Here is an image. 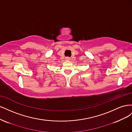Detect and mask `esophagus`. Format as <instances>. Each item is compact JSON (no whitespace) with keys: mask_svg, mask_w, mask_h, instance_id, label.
I'll list each match as a JSON object with an SVG mask.
<instances>
[{"mask_svg":"<svg viewBox=\"0 0 132 132\" xmlns=\"http://www.w3.org/2000/svg\"><path fill=\"white\" fill-rule=\"evenodd\" d=\"M65 59L67 60V61H69V60H70V58L68 57H65Z\"/></svg>","mask_w":132,"mask_h":132,"instance_id":"esophagus-1","label":"esophagus"}]
</instances>
